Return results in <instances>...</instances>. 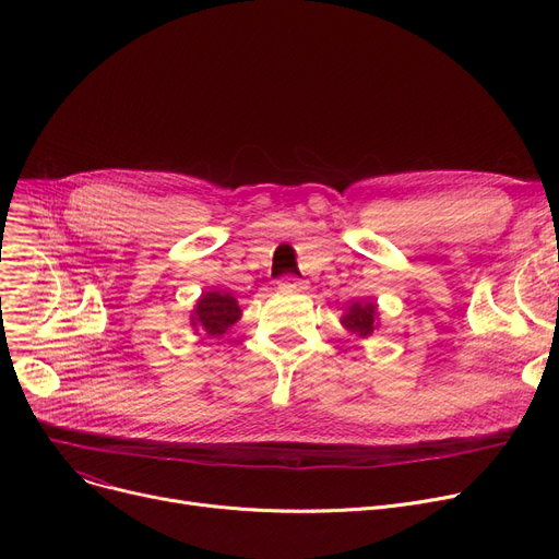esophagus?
Segmentation results:
<instances>
[{
  "label": "esophagus",
  "instance_id": "obj_1",
  "mask_svg": "<svg viewBox=\"0 0 559 559\" xmlns=\"http://www.w3.org/2000/svg\"><path fill=\"white\" fill-rule=\"evenodd\" d=\"M306 287H308L306 281H301L297 276H283L278 281V289H283V292H304Z\"/></svg>",
  "mask_w": 559,
  "mask_h": 559
}]
</instances>
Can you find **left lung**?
<instances>
[{
    "label": "left lung",
    "mask_w": 559,
    "mask_h": 559,
    "mask_svg": "<svg viewBox=\"0 0 559 559\" xmlns=\"http://www.w3.org/2000/svg\"><path fill=\"white\" fill-rule=\"evenodd\" d=\"M342 324L350 333H356L360 337H369L373 333V329L378 326L376 304H354L342 317Z\"/></svg>",
    "instance_id": "8db88e82"
}]
</instances>
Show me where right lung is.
Returning a JSON list of instances; mask_svg holds the SVG:
<instances>
[{"label": "right lung", "mask_w": 559, "mask_h": 559, "mask_svg": "<svg viewBox=\"0 0 559 559\" xmlns=\"http://www.w3.org/2000/svg\"><path fill=\"white\" fill-rule=\"evenodd\" d=\"M242 317V310L235 297L224 295V292H203L192 310V329L201 331L209 337L224 335L235 321Z\"/></svg>", "instance_id": "right-lung-1"}]
</instances>
